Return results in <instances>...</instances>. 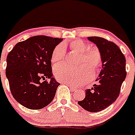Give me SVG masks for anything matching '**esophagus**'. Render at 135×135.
I'll list each match as a JSON object with an SVG mask.
<instances>
[{
	"instance_id": "obj_1",
	"label": "esophagus",
	"mask_w": 135,
	"mask_h": 135,
	"mask_svg": "<svg viewBox=\"0 0 135 135\" xmlns=\"http://www.w3.org/2000/svg\"><path fill=\"white\" fill-rule=\"evenodd\" d=\"M69 87H70V88L71 90H76V88H75V87H74L73 86H72V85H68Z\"/></svg>"
}]
</instances>
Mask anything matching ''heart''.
<instances>
[{"mask_svg":"<svg viewBox=\"0 0 135 135\" xmlns=\"http://www.w3.org/2000/svg\"><path fill=\"white\" fill-rule=\"evenodd\" d=\"M70 47L73 50L81 53V65L77 68L68 66L57 67L55 68V76L59 81L65 84L77 86L90 79L91 73L95 74L99 70L102 64V55L97 48H89L85 42L76 40L70 43ZM65 55V47L62 44L58 45L51 54V61L53 64L59 65L62 62Z\"/></svg>","mask_w":135,"mask_h":135,"instance_id":"b5f03b06","label":"heart"}]
</instances>
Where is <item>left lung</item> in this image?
I'll return each instance as SVG.
<instances>
[{
	"label": "left lung",
	"mask_w": 135,
	"mask_h": 135,
	"mask_svg": "<svg viewBox=\"0 0 135 135\" xmlns=\"http://www.w3.org/2000/svg\"><path fill=\"white\" fill-rule=\"evenodd\" d=\"M102 55V70L93 88L86 90V97L78 104L86 111L100 112L114 103L119 95L126 77V58L114 42L100 37H88Z\"/></svg>",
	"instance_id": "1"
}]
</instances>
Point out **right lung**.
<instances>
[{"label":"right lung","mask_w":135,"mask_h":135,"mask_svg":"<svg viewBox=\"0 0 135 135\" xmlns=\"http://www.w3.org/2000/svg\"><path fill=\"white\" fill-rule=\"evenodd\" d=\"M62 38L33 36L18 42L7 56L6 76L11 93L19 104L40 109L54 100L60 85L52 77L51 56ZM50 78V81H41Z\"/></svg>","instance_id":"add662e5"}]
</instances>
